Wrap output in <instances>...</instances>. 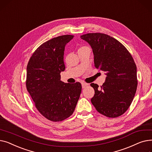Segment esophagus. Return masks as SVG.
<instances>
[{"label":"esophagus","instance_id":"esophagus-1","mask_svg":"<svg viewBox=\"0 0 152 152\" xmlns=\"http://www.w3.org/2000/svg\"><path fill=\"white\" fill-rule=\"evenodd\" d=\"M82 87L84 89V88H85V87H86V86H89V84H87V83H82Z\"/></svg>","mask_w":152,"mask_h":152}]
</instances>
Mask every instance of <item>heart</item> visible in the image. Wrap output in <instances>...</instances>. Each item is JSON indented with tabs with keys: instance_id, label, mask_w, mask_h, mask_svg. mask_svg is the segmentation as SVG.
I'll list each match as a JSON object with an SVG mask.
<instances>
[{
	"instance_id": "b5f03b06",
	"label": "heart",
	"mask_w": 152,
	"mask_h": 152,
	"mask_svg": "<svg viewBox=\"0 0 152 152\" xmlns=\"http://www.w3.org/2000/svg\"><path fill=\"white\" fill-rule=\"evenodd\" d=\"M88 49V48L87 47H81L80 49H79V50H84V49ZM78 50V51H79Z\"/></svg>"
}]
</instances>
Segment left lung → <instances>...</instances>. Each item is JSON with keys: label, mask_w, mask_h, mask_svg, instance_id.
<instances>
[{"label": "left lung", "mask_w": 152, "mask_h": 152, "mask_svg": "<svg viewBox=\"0 0 152 152\" xmlns=\"http://www.w3.org/2000/svg\"><path fill=\"white\" fill-rule=\"evenodd\" d=\"M92 49L94 65L104 71L105 81L100 89L97 84L91 102L98 112L116 118L129 108L137 90V67L131 53L115 38L102 33L81 36Z\"/></svg>", "instance_id": "left-lung-1"}]
</instances>
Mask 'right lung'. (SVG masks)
<instances>
[{
  "instance_id": "add662e5",
  "label": "right lung",
  "mask_w": 152,
  "mask_h": 152,
  "mask_svg": "<svg viewBox=\"0 0 152 152\" xmlns=\"http://www.w3.org/2000/svg\"><path fill=\"white\" fill-rule=\"evenodd\" d=\"M74 36L54 37L40 45L29 59L26 88L42 115L52 121H61L73 113L81 93V83H65L64 51Z\"/></svg>"
}]
</instances>
